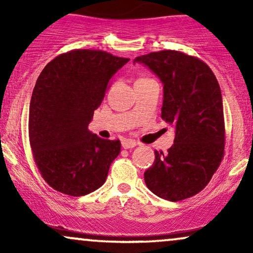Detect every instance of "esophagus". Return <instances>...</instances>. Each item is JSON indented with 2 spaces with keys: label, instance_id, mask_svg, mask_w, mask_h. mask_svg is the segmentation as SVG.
Returning <instances> with one entry per match:
<instances>
[{
  "label": "esophagus",
  "instance_id": "34e87169",
  "mask_svg": "<svg viewBox=\"0 0 253 253\" xmlns=\"http://www.w3.org/2000/svg\"><path fill=\"white\" fill-rule=\"evenodd\" d=\"M121 144H123L124 149H133V147L136 146V141L132 140V139H124Z\"/></svg>",
  "mask_w": 253,
  "mask_h": 253
}]
</instances>
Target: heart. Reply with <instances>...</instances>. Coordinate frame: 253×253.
<instances>
[{"label":"heart","mask_w":253,"mask_h":253,"mask_svg":"<svg viewBox=\"0 0 253 253\" xmlns=\"http://www.w3.org/2000/svg\"><path fill=\"white\" fill-rule=\"evenodd\" d=\"M141 80H147V78H140V80H138V81H141Z\"/></svg>","instance_id":"1"}]
</instances>
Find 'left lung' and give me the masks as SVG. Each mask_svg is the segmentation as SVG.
Instances as JSON below:
<instances>
[{"label": "left lung", "mask_w": 253, "mask_h": 253, "mask_svg": "<svg viewBox=\"0 0 253 253\" xmlns=\"http://www.w3.org/2000/svg\"><path fill=\"white\" fill-rule=\"evenodd\" d=\"M134 63L149 66L164 84L162 119L176 129L168 152L155 151L153 165L144 172L145 183L162 199L182 201L210 183L223 158L220 85L207 64L179 51L151 52Z\"/></svg>", "instance_id": "left-lung-1"}]
</instances>
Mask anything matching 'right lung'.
Wrapping results in <instances>:
<instances>
[{"instance_id":"1","label":"right lung","mask_w":253,"mask_h":253,"mask_svg":"<svg viewBox=\"0 0 253 253\" xmlns=\"http://www.w3.org/2000/svg\"><path fill=\"white\" fill-rule=\"evenodd\" d=\"M128 60L101 50H72L38 77L28 134L38 169L54 190L83 196L106 182L121 143L100 138L88 126L110 80Z\"/></svg>"}]
</instances>
